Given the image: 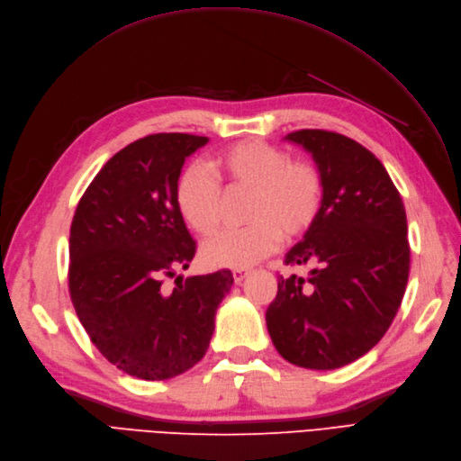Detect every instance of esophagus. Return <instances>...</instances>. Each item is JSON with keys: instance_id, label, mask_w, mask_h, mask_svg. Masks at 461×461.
Masks as SVG:
<instances>
[{"instance_id": "1", "label": "esophagus", "mask_w": 461, "mask_h": 461, "mask_svg": "<svg viewBox=\"0 0 461 461\" xmlns=\"http://www.w3.org/2000/svg\"><path fill=\"white\" fill-rule=\"evenodd\" d=\"M249 274H251V270H248V268H238V270H234V272H232L234 284H242Z\"/></svg>"}]
</instances>
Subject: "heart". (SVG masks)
Listing matches in <instances>:
<instances>
[{"instance_id":"1","label":"heart","mask_w":461,"mask_h":461,"mask_svg":"<svg viewBox=\"0 0 461 461\" xmlns=\"http://www.w3.org/2000/svg\"><path fill=\"white\" fill-rule=\"evenodd\" d=\"M212 170L227 193H249L244 229L212 236L200 248L208 268H248L265 259L282 238L294 240L316 223L325 185L312 162L291 160L278 145L244 140L219 151ZM176 206L198 234H212L219 223L221 191L213 177L191 164L176 183Z\"/></svg>"}]
</instances>
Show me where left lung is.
<instances>
[{
	"label": "left lung",
	"instance_id": "left-lung-1",
	"mask_svg": "<svg viewBox=\"0 0 461 461\" xmlns=\"http://www.w3.org/2000/svg\"><path fill=\"white\" fill-rule=\"evenodd\" d=\"M287 140L314 157L325 196L320 217L285 255L314 263L310 278H278L267 327L280 356L304 369H339L390 329L411 270L407 213L384 164L352 138L297 131Z\"/></svg>",
	"mask_w": 461,
	"mask_h": 461
}]
</instances>
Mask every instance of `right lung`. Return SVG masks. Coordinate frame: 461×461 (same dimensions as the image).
<instances>
[{
	"label": "right lung",
	"instance_id": "right-lung-1",
	"mask_svg": "<svg viewBox=\"0 0 461 461\" xmlns=\"http://www.w3.org/2000/svg\"><path fill=\"white\" fill-rule=\"evenodd\" d=\"M206 136L151 134L109 158L81 196L69 229V297L100 354L122 373L167 380L210 346L230 270L176 278L196 244L176 206L183 162Z\"/></svg>",
	"mask_w": 461,
	"mask_h": 461
}]
</instances>
